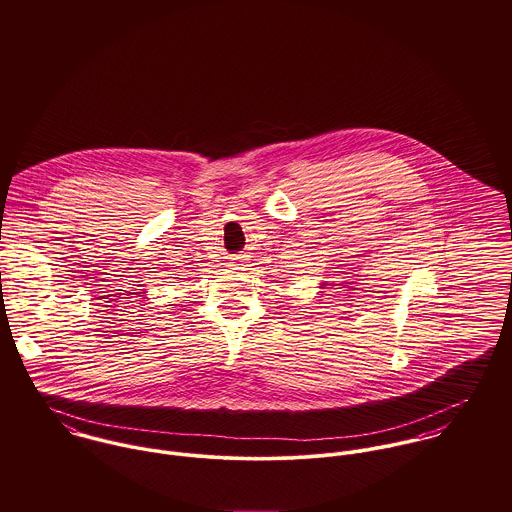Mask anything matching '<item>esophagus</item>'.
<instances>
[{
  "mask_svg": "<svg viewBox=\"0 0 512 512\" xmlns=\"http://www.w3.org/2000/svg\"><path fill=\"white\" fill-rule=\"evenodd\" d=\"M237 265H241V261H239V263H237Z\"/></svg>",
  "mask_w": 512,
  "mask_h": 512,
  "instance_id": "esophagus-1",
  "label": "esophagus"
}]
</instances>
